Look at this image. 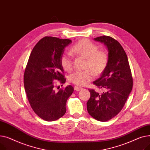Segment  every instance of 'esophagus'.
<instances>
[{"instance_id":"34e87169","label":"esophagus","mask_w":150,"mask_h":150,"mask_svg":"<svg viewBox=\"0 0 150 150\" xmlns=\"http://www.w3.org/2000/svg\"><path fill=\"white\" fill-rule=\"evenodd\" d=\"M82 88L81 87H80V86H75V87H74V89H75V91H81V90H82Z\"/></svg>"}]
</instances>
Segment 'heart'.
Returning a JSON list of instances; mask_svg holds the SVG:
<instances>
[{
	"label": "heart",
	"mask_w": 150,
	"mask_h": 150,
	"mask_svg": "<svg viewBox=\"0 0 150 150\" xmlns=\"http://www.w3.org/2000/svg\"><path fill=\"white\" fill-rule=\"evenodd\" d=\"M70 53L73 55L86 58L83 70H76L69 76V81L77 86H84L91 81L94 74L100 75L108 66L109 57L105 50L98 49L95 43L88 39H83L71 47ZM61 67L66 72H71L74 68L73 60L70 54H64L60 59Z\"/></svg>",
	"instance_id": "1"
}]
</instances>
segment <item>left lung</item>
Listing matches in <instances>:
<instances>
[{
  "mask_svg": "<svg viewBox=\"0 0 150 150\" xmlns=\"http://www.w3.org/2000/svg\"><path fill=\"white\" fill-rule=\"evenodd\" d=\"M108 47L109 57L107 67L93 84L101 93L90 89L87 102L88 113L100 122L111 120L123 108L132 88V76L127 55L121 44L111 36L94 39Z\"/></svg>",
  "mask_w": 150,
  "mask_h": 150,
  "instance_id": "1",
  "label": "left lung"
}]
</instances>
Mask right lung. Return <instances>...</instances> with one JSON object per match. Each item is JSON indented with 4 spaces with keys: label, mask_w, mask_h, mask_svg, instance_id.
I'll return each mask as SVG.
<instances>
[{
    "label": "right lung",
    "mask_w": 150,
    "mask_h": 150,
    "mask_svg": "<svg viewBox=\"0 0 150 150\" xmlns=\"http://www.w3.org/2000/svg\"><path fill=\"white\" fill-rule=\"evenodd\" d=\"M71 42L45 36L38 41L30 55L23 76L25 91L33 111L45 121L57 120L65 114L67 100L74 91L69 85L57 91L54 81L66 82L60 59Z\"/></svg>",
    "instance_id": "obj_1"
}]
</instances>
